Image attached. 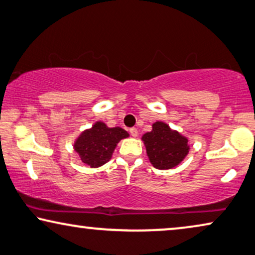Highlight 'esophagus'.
Returning a JSON list of instances; mask_svg holds the SVG:
<instances>
[{
    "label": "esophagus",
    "instance_id": "34e87169",
    "mask_svg": "<svg viewBox=\"0 0 255 255\" xmlns=\"http://www.w3.org/2000/svg\"><path fill=\"white\" fill-rule=\"evenodd\" d=\"M130 133H131L132 136H134V138H135V136L138 135V130H136L135 128H130Z\"/></svg>",
    "mask_w": 255,
    "mask_h": 255
}]
</instances>
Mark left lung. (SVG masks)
Instances as JSON below:
<instances>
[{"label": "left lung", "instance_id": "left-lung-1", "mask_svg": "<svg viewBox=\"0 0 255 255\" xmlns=\"http://www.w3.org/2000/svg\"><path fill=\"white\" fill-rule=\"evenodd\" d=\"M152 128L141 138L150 163L160 170L178 165L189 154V140L163 122H155Z\"/></svg>", "mask_w": 255, "mask_h": 255}]
</instances>
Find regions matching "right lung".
I'll return each instance as SVG.
<instances>
[{
  "label": "right lung",
  "mask_w": 255,
  "mask_h": 255,
  "mask_svg": "<svg viewBox=\"0 0 255 255\" xmlns=\"http://www.w3.org/2000/svg\"><path fill=\"white\" fill-rule=\"evenodd\" d=\"M128 133L122 128H108L103 122H97L91 128L80 133L73 143L80 160L91 168L101 167L107 163L122 139Z\"/></svg>",
  "instance_id": "obj_1"
}]
</instances>
